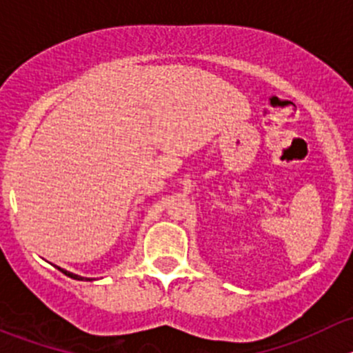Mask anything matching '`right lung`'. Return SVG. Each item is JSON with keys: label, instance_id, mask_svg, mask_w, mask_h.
Segmentation results:
<instances>
[{"label": "right lung", "instance_id": "1", "mask_svg": "<svg viewBox=\"0 0 353 353\" xmlns=\"http://www.w3.org/2000/svg\"><path fill=\"white\" fill-rule=\"evenodd\" d=\"M61 270V268H59ZM63 273H65L66 276H70V279H74V280H90V279H81V276H78V275H73V273H70V272H66V270H61Z\"/></svg>", "mask_w": 353, "mask_h": 353}]
</instances>
